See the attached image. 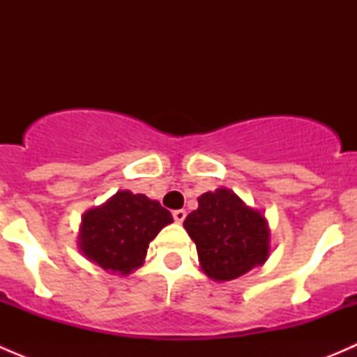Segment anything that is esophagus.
<instances>
[{
    "mask_svg": "<svg viewBox=\"0 0 357 357\" xmlns=\"http://www.w3.org/2000/svg\"><path fill=\"white\" fill-rule=\"evenodd\" d=\"M172 218H174V221L178 222V225H181V222L185 221V218H186V211H185V208H178V211L172 212Z\"/></svg>",
    "mask_w": 357,
    "mask_h": 357,
    "instance_id": "obj_1",
    "label": "esophagus"
}]
</instances>
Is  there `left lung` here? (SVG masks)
Segmentation results:
<instances>
[{"label":"left lung","instance_id":"8db88e82","mask_svg":"<svg viewBox=\"0 0 357 357\" xmlns=\"http://www.w3.org/2000/svg\"><path fill=\"white\" fill-rule=\"evenodd\" d=\"M183 226L195 242L202 271L214 282L238 278L269 257L268 221L228 188L200 195Z\"/></svg>","mask_w":357,"mask_h":357}]
</instances>
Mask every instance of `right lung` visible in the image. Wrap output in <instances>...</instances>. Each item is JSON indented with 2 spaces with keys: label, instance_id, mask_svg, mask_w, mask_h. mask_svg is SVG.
<instances>
[{
  "label": "right lung",
  "instance_id": "obj_1",
  "mask_svg": "<svg viewBox=\"0 0 357 357\" xmlns=\"http://www.w3.org/2000/svg\"><path fill=\"white\" fill-rule=\"evenodd\" d=\"M171 222V212L157 200L122 190L84 212L77 245L105 271L129 275L143 264L150 242Z\"/></svg>",
  "mask_w": 357,
  "mask_h": 357
}]
</instances>
